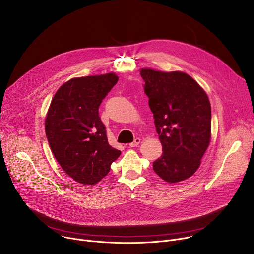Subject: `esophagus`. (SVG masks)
<instances>
[{"label": "esophagus", "mask_w": 254, "mask_h": 254, "mask_svg": "<svg viewBox=\"0 0 254 254\" xmlns=\"http://www.w3.org/2000/svg\"><path fill=\"white\" fill-rule=\"evenodd\" d=\"M139 142H140V138L135 137V138H134V140H133L132 142H130V143H129V147H130V148H134V147L138 146Z\"/></svg>", "instance_id": "esophagus-1"}]
</instances>
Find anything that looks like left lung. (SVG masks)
I'll return each mask as SVG.
<instances>
[{"instance_id":"1","label":"left lung","mask_w":254,"mask_h":254,"mask_svg":"<svg viewBox=\"0 0 254 254\" xmlns=\"http://www.w3.org/2000/svg\"><path fill=\"white\" fill-rule=\"evenodd\" d=\"M163 155L153 163L166 182L190 178L211 138V106L203 88L184 72L140 70Z\"/></svg>"}]
</instances>
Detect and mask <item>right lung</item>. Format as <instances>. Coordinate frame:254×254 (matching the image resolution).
<instances>
[{"label": "right lung", "instance_id": "add662e5", "mask_svg": "<svg viewBox=\"0 0 254 254\" xmlns=\"http://www.w3.org/2000/svg\"><path fill=\"white\" fill-rule=\"evenodd\" d=\"M115 73L72 78L55 93L45 121L51 151L72 179L93 185L104 178L121 151L110 146L98 108L117 84Z\"/></svg>", "mask_w": 254, "mask_h": 254}]
</instances>
